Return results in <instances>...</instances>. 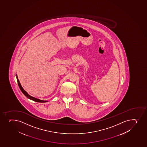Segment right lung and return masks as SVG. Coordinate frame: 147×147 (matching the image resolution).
Segmentation results:
<instances>
[{
	"label": "right lung",
	"mask_w": 147,
	"mask_h": 147,
	"mask_svg": "<svg viewBox=\"0 0 147 147\" xmlns=\"http://www.w3.org/2000/svg\"><path fill=\"white\" fill-rule=\"evenodd\" d=\"M16 76L17 80V82H18L19 87L21 91H22V92H23V94L26 96V97L29 99H30V100H33V101H34L35 102H39V103H45V102H48V101L40 100V99H39L33 97L32 96L29 95V94H28V93L23 89V87L22 86L21 84V83H20V82H19V80L18 78L17 75L16 74Z\"/></svg>",
	"instance_id": "1"
}]
</instances>
